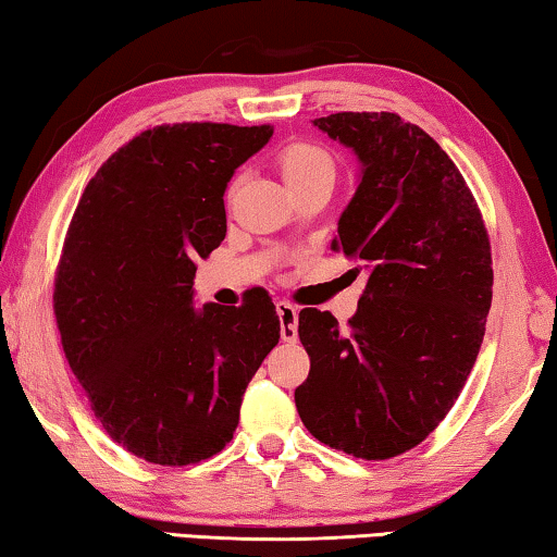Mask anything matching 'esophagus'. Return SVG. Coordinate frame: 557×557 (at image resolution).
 Instances as JSON below:
<instances>
[{"label": "esophagus", "mask_w": 557, "mask_h": 557, "mask_svg": "<svg viewBox=\"0 0 557 557\" xmlns=\"http://www.w3.org/2000/svg\"><path fill=\"white\" fill-rule=\"evenodd\" d=\"M277 317H280V336L282 342H295L297 338V307L289 301H277Z\"/></svg>", "instance_id": "1"}]
</instances>
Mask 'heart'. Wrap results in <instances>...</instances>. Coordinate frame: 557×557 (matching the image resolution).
<instances>
[{
	"label": "heart",
	"instance_id": "1",
	"mask_svg": "<svg viewBox=\"0 0 557 557\" xmlns=\"http://www.w3.org/2000/svg\"><path fill=\"white\" fill-rule=\"evenodd\" d=\"M280 174L285 178L289 188L301 186L307 182H314L319 176H334V159L329 157L322 147L297 143L289 145L277 157ZM240 178H235L231 184V191L238 186Z\"/></svg>",
	"mask_w": 557,
	"mask_h": 557
}]
</instances>
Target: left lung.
I'll return each mask as SVG.
<instances>
[{"label":"left lung","instance_id":"obj_1","mask_svg":"<svg viewBox=\"0 0 557 557\" xmlns=\"http://www.w3.org/2000/svg\"><path fill=\"white\" fill-rule=\"evenodd\" d=\"M358 159L332 250L369 272L348 329L299 312L305 428L361 459L420 445L465 388L492 307V248L474 196L435 139L395 112L314 120ZM358 272V270H356Z\"/></svg>","mask_w":557,"mask_h":557}]
</instances>
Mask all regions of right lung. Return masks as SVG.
<instances>
[{
    "instance_id": "1",
    "label": "right lung",
    "mask_w": 557,
    "mask_h": 557,
    "mask_svg": "<svg viewBox=\"0 0 557 557\" xmlns=\"http://www.w3.org/2000/svg\"><path fill=\"white\" fill-rule=\"evenodd\" d=\"M272 127L147 129L90 178L53 292L71 371L117 445L164 467L233 440L243 393L280 342L265 289L194 307L196 260L225 238L223 194Z\"/></svg>"
}]
</instances>
